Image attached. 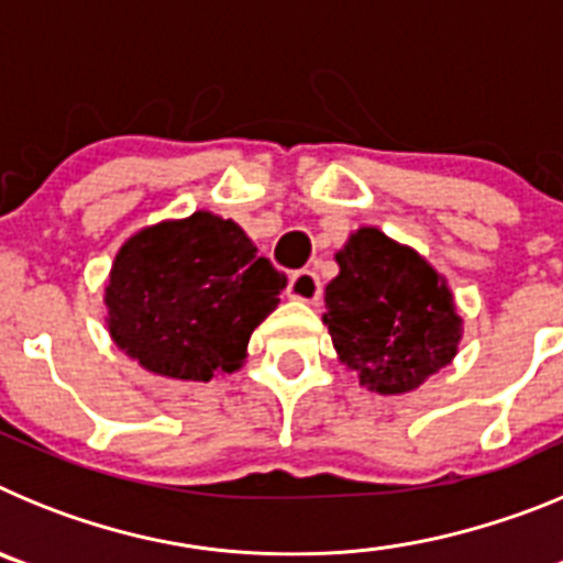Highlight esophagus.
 Masks as SVG:
<instances>
[{"mask_svg":"<svg viewBox=\"0 0 563 563\" xmlns=\"http://www.w3.org/2000/svg\"><path fill=\"white\" fill-rule=\"evenodd\" d=\"M287 292H290V298H298V301L316 305L318 298H321V282H318V273L316 271H296L290 276Z\"/></svg>","mask_w":563,"mask_h":563,"instance_id":"1","label":"esophagus"}]
</instances>
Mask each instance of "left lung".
<instances>
[{"instance_id": "obj_1", "label": "left lung", "mask_w": 563, "mask_h": 563, "mask_svg": "<svg viewBox=\"0 0 563 563\" xmlns=\"http://www.w3.org/2000/svg\"><path fill=\"white\" fill-rule=\"evenodd\" d=\"M324 290L338 357L377 395H406L454 361L462 318L445 278L377 228L352 233Z\"/></svg>"}]
</instances>
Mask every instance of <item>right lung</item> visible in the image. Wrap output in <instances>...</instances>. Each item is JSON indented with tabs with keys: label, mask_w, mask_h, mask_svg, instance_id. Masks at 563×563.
Here are the masks:
<instances>
[{
	"label": "right lung",
	"mask_w": 563,
	"mask_h": 563,
	"mask_svg": "<svg viewBox=\"0 0 563 563\" xmlns=\"http://www.w3.org/2000/svg\"><path fill=\"white\" fill-rule=\"evenodd\" d=\"M287 278L233 220L197 211L143 228L114 256L109 335L154 375L211 380L236 372Z\"/></svg>",
	"instance_id": "1"
}]
</instances>
